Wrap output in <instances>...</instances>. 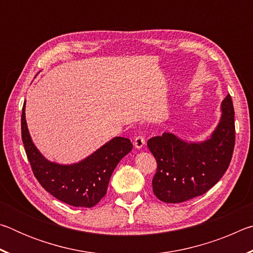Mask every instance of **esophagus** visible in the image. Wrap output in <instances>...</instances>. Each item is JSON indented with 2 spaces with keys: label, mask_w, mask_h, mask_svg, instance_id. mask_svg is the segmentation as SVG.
Here are the masks:
<instances>
[{
  "label": "esophagus",
  "mask_w": 253,
  "mask_h": 253,
  "mask_svg": "<svg viewBox=\"0 0 253 253\" xmlns=\"http://www.w3.org/2000/svg\"><path fill=\"white\" fill-rule=\"evenodd\" d=\"M134 145H135V147H136L137 149L142 148V147L144 146V145H145V138H144V136H142V135L136 136L135 139H134Z\"/></svg>",
  "instance_id": "1"
}]
</instances>
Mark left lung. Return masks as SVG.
<instances>
[{
    "mask_svg": "<svg viewBox=\"0 0 253 253\" xmlns=\"http://www.w3.org/2000/svg\"><path fill=\"white\" fill-rule=\"evenodd\" d=\"M219 125L207 140L187 143L170 132L148 139L157 163L153 192L165 203L185 202L213 187L223 176L235 143L234 109L231 96L221 104Z\"/></svg>",
    "mask_w": 253,
    "mask_h": 253,
    "instance_id": "1",
    "label": "left lung"
}]
</instances>
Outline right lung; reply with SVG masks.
Segmentation results:
<instances>
[{
	"label": "right lung",
	"mask_w": 253,
	"mask_h": 253,
	"mask_svg": "<svg viewBox=\"0 0 253 253\" xmlns=\"http://www.w3.org/2000/svg\"><path fill=\"white\" fill-rule=\"evenodd\" d=\"M21 131L28 160L41 186L55 199L72 207L92 208L104 198L111 174L132 149L130 140L115 137L79 163L61 165L46 160L33 144L25 121V102Z\"/></svg>",
	"instance_id": "add662e5"
}]
</instances>
